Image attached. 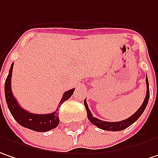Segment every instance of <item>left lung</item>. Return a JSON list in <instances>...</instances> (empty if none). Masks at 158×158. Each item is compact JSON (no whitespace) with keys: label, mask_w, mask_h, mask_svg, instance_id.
<instances>
[{"label":"left lung","mask_w":158,"mask_h":158,"mask_svg":"<svg viewBox=\"0 0 158 158\" xmlns=\"http://www.w3.org/2000/svg\"><path fill=\"white\" fill-rule=\"evenodd\" d=\"M146 84H147V94H146V98L144 99L143 104L141 105V106L138 109V111L133 114L129 118H127L123 121L121 122H114V123H111V122H105V121H101L98 118L94 117L93 114H91V112L89 111L87 104L86 99L84 100V106L86 107L87 110V114H88V120L98 128L104 130V131H123L126 128H128L129 126H131L132 123H134L140 117V115L143 114L144 110L146 109L147 105L148 103V99H149V88H148V78L146 77Z\"/></svg>","instance_id":"1"}]
</instances>
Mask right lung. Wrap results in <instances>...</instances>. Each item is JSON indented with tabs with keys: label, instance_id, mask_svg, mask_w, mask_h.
Listing matches in <instances>:
<instances>
[{
	"label": "right lung",
	"instance_id": "obj_1",
	"mask_svg": "<svg viewBox=\"0 0 158 158\" xmlns=\"http://www.w3.org/2000/svg\"><path fill=\"white\" fill-rule=\"evenodd\" d=\"M12 70H13V63L10 66V69L9 71V75L6 79L4 86L5 91V98H6V103L8 105V108L11 114V115L13 116L15 120L17 121V123L21 126H23L25 128H27L29 130H32L35 131H38V132H44V131H48L50 130L54 129L55 127H57L60 120H59V108L60 105L65 102L66 100H68L71 97V95L74 92V88L70 89L68 91H66L62 98L60 100L59 106L57 107L56 111L54 113L48 114H35L29 113L26 110H24L22 107L19 105V103L17 102L16 98H14L12 91H11V75H12Z\"/></svg>",
	"mask_w": 158,
	"mask_h": 158
}]
</instances>
